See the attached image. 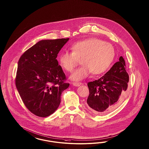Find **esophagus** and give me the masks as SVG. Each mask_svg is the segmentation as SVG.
<instances>
[{
	"label": "esophagus",
	"mask_w": 149,
	"mask_h": 149,
	"mask_svg": "<svg viewBox=\"0 0 149 149\" xmlns=\"http://www.w3.org/2000/svg\"><path fill=\"white\" fill-rule=\"evenodd\" d=\"M81 85H82L81 82H73L72 83V85L76 86V87H79V86H80Z\"/></svg>",
	"instance_id": "34e87169"
}]
</instances>
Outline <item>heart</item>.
Returning a JSON list of instances; mask_svg holds the SVG:
<instances>
[{
	"label": "heart",
	"instance_id": "obj_1",
	"mask_svg": "<svg viewBox=\"0 0 149 149\" xmlns=\"http://www.w3.org/2000/svg\"><path fill=\"white\" fill-rule=\"evenodd\" d=\"M71 52H62L58 62L65 71L71 72L80 61L82 65L71 74L72 81H80L91 72L100 75L107 70L115 57L113 45L95 38H89L74 43L70 47Z\"/></svg>",
	"mask_w": 149,
	"mask_h": 149
}]
</instances>
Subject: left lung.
I'll use <instances>...</instances> for the list:
<instances>
[{
	"label": "left lung",
	"instance_id": "left-lung-1",
	"mask_svg": "<svg viewBox=\"0 0 149 149\" xmlns=\"http://www.w3.org/2000/svg\"><path fill=\"white\" fill-rule=\"evenodd\" d=\"M125 67V61L121 56L104 75L87 84L90 94L87 103L93 113H108L121 103L129 81Z\"/></svg>",
	"mask_w": 149,
	"mask_h": 149
}]
</instances>
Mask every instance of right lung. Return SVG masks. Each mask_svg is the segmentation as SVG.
I'll list each match as a JSON object with an SVG mask.
<instances>
[{"instance_id": "1", "label": "right lung", "mask_w": 149, "mask_h": 149, "mask_svg": "<svg viewBox=\"0 0 149 149\" xmlns=\"http://www.w3.org/2000/svg\"><path fill=\"white\" fill-rule=\"evenodd\" d=\"M67 39L39 41L21 56L16 86L23 103L38 116L45 117L58 108L61 96L69 86L57 60Z\"/></svg>"}]
</instances>
